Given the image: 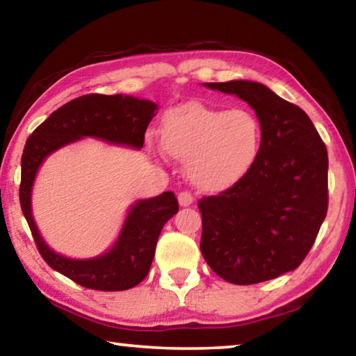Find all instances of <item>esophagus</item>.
Segmentation results:
<instances>
[{
  "label": "esophagus",
  "instance_id": "34e87169",
  "mask_svg": "<svg viewBox=\"0 0 356 356\" xmlns=\"http://www.w3.org/2000/svg\"><path fill=\"white\" fill-rule=\"evenodd\" d=\"M177 200H179L180 206L188 207V206H191V204H193V195H191L190 191H180L179 196H177Z\"/></svg>",
  "mask_w": 356,
  "mask_h": 356
}]
</instances>
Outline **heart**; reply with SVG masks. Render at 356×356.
Listing matches in <instances>:
<instances>
[{
    "label": "heart",
    "instance_id": "obj_1",
    "mask_svg": "<svg viewBox=\"0 0 356 356\" xmlns=\"http://www.w3.org/2000/svg\"><path fill=\"white\" fill-rule=\"evenodd\" d=\"M261 143L262 129L252 113L191 104L166 113L163 143H156L155 150L184 159L191 182L215 191L248 172Z\"/></svg>",
    "mask_w": 356,
    "mask_h": 356
}]
</instances>
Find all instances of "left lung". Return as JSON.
Returning <instances> with one entry per match:
<instances>
[{"label": "left lung", "mask_w": 356, "mask_h": 356, "mask_svg": "<svg viewBox=\"0 0 356 356\" xmlns=\"http://www.w3.org/2000/svg\"><path fill=\"white\" fill-rule=\"evenodd\" d=\"M204 86L245 100L256 111L262 143L242 179L197 202L201 252L232 284L278 278L303 262L327 216V147L308 114L261 83Z\"/></svg>", "instance_id": "8db88e82"}]
</instances>
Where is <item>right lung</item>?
<instances>
[{
  "label": "right lung",
  "mask_w": 356,
  "mask_h": 356,
  "mask_svg": "<svg viewBox=\"0 0 356 356\" xmlns=\"http://www.w3.org/2000/svg\"><path fill=\"white\" fill-rule=\"evenodd\" d=\"M155 111L154 102L131 95H81L53 111L33 131L23 149L20 206L35 246L53 270L86 289L116 292L140 284L152 265L161 229L177 213V197L172 191H165L150 200L135 202L113 248L99 257L80 261L58 254L40 237L31 212L35 174L48 155L84 136L141 149L144 134Z\"/></svg>",
  "instance_id": "add662e5"
}]
</instances>
